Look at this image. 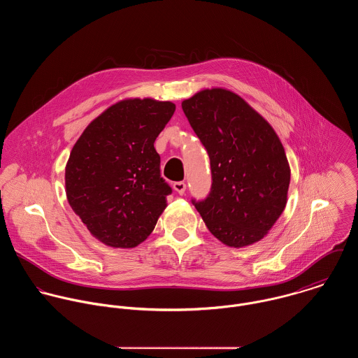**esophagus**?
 <instances>
[{
    "label": "esophagus",
    "instance_id": "obj_1",
    "mask_svg": "<svg viewBox=\"0 0 358 358\" xmlns=\"http://www.w3.org/2000/svg\"><path fill=\"white\" fill-rule=\"evenodd\" d=\"M173 190H175L178 194L183 196L185 192H186V183H185V182H175V183H173Z\"/></svg>",
    "mask_w": 358,
    "mask_h": 358
}]
</instances>
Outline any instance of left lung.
Masks as SVG:
<instances>
[{"label": "left lung", "instance_id": "1", "mask_svg": "<svg viewBox=\"0 0 358 358\" xmlns=\"http://www.w3.org/2000/svg\"><path fill=\"white\" fill-rule=\"evenodd\" d=\"M182 108L210 159V193L193 201L208 230L233 248L260 241L288 200L291 169L278 135L226 88L203 90Z\"/></svg>", "mask_w": 358, "mask_h": 358}]
</instances>
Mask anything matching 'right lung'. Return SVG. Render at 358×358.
I'll return each mask as SVG.
<instances>
[{
	"mask_svg": "<svg viewBox=\"0 0 358 358\" xmlns=\"http://www.w3.org/2000/svg\"><path fill=\"white\" fill-rule=\"evenodd\" d=\"M172 102L129 98L84 129L66 164L67 201L90 233L113 248H135L154 230L172 189L159 175L154 142Z\"/></svg>",
	"mask_w": 358,
	"mask_h": 358,
	"instance_id": "add662e5",
	"label": "right lung"
}]
</instances>
